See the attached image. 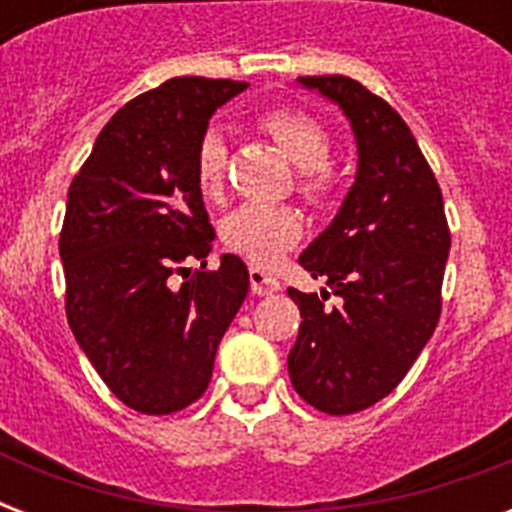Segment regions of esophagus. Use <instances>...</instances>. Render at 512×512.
<instances>
[{"instance_id":"34e87169","label":"esophagus","mask_w":512,"mask_h":512,"mask_svg":"<svg viewBox=\"0 0 512 512\" xmlns=\"http://www.w3.org/2000/svg\"><path fill=\"white\" fill-rule=\"evenodd\" d=\"M249 284H252V292L260 297L276 295V292L281 289L279 279H276V276H271L268 271H263V268H257V265H252V268H249Z\"/></svg>"}]
</instances>
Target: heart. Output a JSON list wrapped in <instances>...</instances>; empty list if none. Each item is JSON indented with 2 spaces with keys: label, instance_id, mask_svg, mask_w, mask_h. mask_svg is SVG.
<instances>
[{
  "label": "heart",
  "instance_id": "heart-1",
  "mask_svg": "<svg viewBox=\"0 0 512 512\" xmlns=\"http://www.w3.org/2000/svg\"><path fill=\"white\" fill-rule=\"evenodd\" d=\"M260 127L279 143L292 162L303 170L300 191L308 199H324L332 188L327 162L332 156V138L327 127L297 108H271L260 116ZM228 148L220 127H207L196 146V183L204 196H217L225 180ZM223 244L255 265H273L303 236V220L292 207L241 204L223 220Z\"/></svg>",
  "mask_w": 512,
  "mask_h": 512
}]
</instances>
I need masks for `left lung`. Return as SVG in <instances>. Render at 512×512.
<instances>
[{"mask_svg": "<svg viewBox=\"0 0 512 512\" xmlns=\"http://www.w3.org/2000/svg\"><path fill=\"white\" fill-rule=\"evenodd\" d=\"M297 82L348 116L358 170L335 220L300 255L340 305H324L327 289H287L303 316L289 380L319 412L353 414L388 396L436 332L452 236L436 175L385 100L348 76Z\"/></svg>", "mask_w": 512, "mask_h": 512, "instance_id": "left-lung-1", "label": "left lung"}]
</instances>
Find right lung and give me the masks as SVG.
I'll use <instances>...</instances> for the list:
<instances>
[{
    "mask_svg": "<svg viewBox=\"0 0 512 512\" xmlns=\"http://www.w3.org/2000/svg\"><path fill=\"white\" fill-rule=\"evenodd\" d=\"M244 90L247 82L175 76L143 92L100 130L68 188V327L135 412H180L207 390L217 345L249 292L236 255L207 271L215 231L193 170L209 116ZM188 259L202 271L183 269ZM177 272L192 276L175 285Z\"/></svg>",
    "mask_w": 512,
    "mask_h": 512,
    "instance_id": "1",
    "label": "right lung"
}]
</instances>
